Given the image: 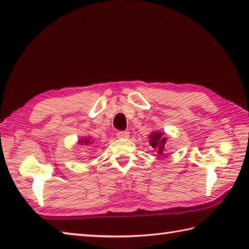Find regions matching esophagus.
<instances>
[{"label": "esophagus", "instance_id": "1", "mask_svg": "<svg viewBox=\"0 0 249 249\" xmlns=\"http://www.w3.org/2000/svg\"><path fill=\"white\" fill-rule=\"evenodd\" d=\"M117 138H121V140H127V138L129 137V133L127 132V130H123V132H119L116 134Z\"/></svg>", "mask_w": 249, "mask_h": 249}]
</instances>
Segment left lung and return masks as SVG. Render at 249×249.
<instances>
[{
	"label": "left lung",
	"mask_w": 249,
	"mask_h": 249,
	"mask_svg": "<svg viewBox=\"0 0 249 249\" xmlns=\"http://www.w3.org/2000/svg\"><path fill=\"white\" fill-rule=\"evenodd\" d=\"M166 142H167V136L163 132L160 130H154L149 135V145L154 151L160 157H166Z\"/></svg>",
	"instance_id": "obj_1"
}]
</instances>
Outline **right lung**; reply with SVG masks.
Listing matches in <instances>:
<instances>
[{
    "label": "right lung",
    "instance_id": "add662e5",
    "mask_svg": "<svg viewBox=\"0 0 249 249\" xmlns=\"http://www.w3.org/2000/svg\"><path fill=\"white\" fill-rule=\"evenodd\" d=\"M94 142V141L92 140L91 136H86V137H82L80 138L78 141V145H81V146H89L92 145Z\"/></svg>",
    "mask_w": 249,
    "mask_h": 249
}]
</instances>
